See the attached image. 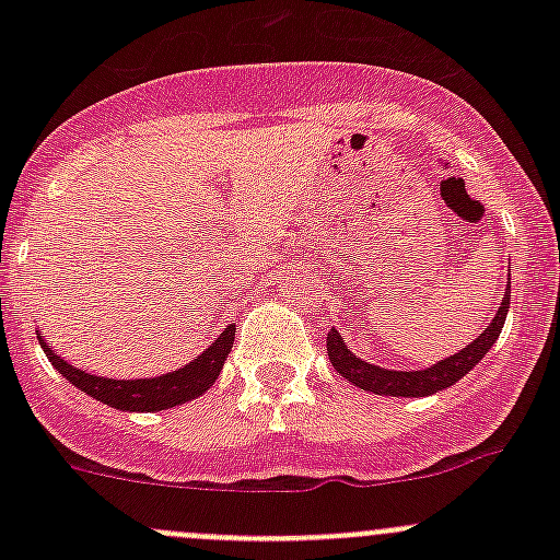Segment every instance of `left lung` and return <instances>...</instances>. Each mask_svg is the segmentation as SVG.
<instances>
[{
  "instance_id": "8db88e82",
  "label": "left lung",
  "mask_w": 560,
  "mask_h": 560,
  "mask_svg": "<svg viewBox=\"0 0 560 560\" xmlns=\"http://www.w3.org/2000/svg\"><path fill=\"white\" fill-rule=\"evenodd\" d=\"M510 281H506V292L504 301H501L499 306V314H495L493 319H490V325L479 332V338H474L466 349L439 360V363H433L431 369L425 371H393L380 369V365L374 363H365L358 354L349 352L336 327L327 332V358H330L332 369H336L343 380H349L360 389H369V393L393 395V398H422V395H433L439 393V389L453 387L457 380H463V376L488 354V349L493 347L501 327H504L506 312H510Z\"/></svg>"
}]
</instances>
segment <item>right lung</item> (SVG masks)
Wrapping results in <instances>:
<instances>
[{
    "label": "right lung",
    "instance_id": "add662e5",
    "mask_svg": "<svg viewBox=\"0 0 560 560\" xmlns=\"http://www.w3.org/2000/svg\"><path fill=\"white\" fill-rule=\"evenodd\" d=\"M37 341L39 347H43L45 358L50 360V365H54L70 385L81 389V393L92 395V398L103 400V404L121 411H162L197 398V395H202L213 382H217V376L222 374L224 360H228L230 349H233L235 325L224 327V330L219 332L217 341H213L206 352L197 354V360L186 363L184 369L173 371V374L154 376V380H105V376L86 374V371L75 369V365H70L67 360H61L59 354L45 343V338L39 336V332Z\"/></svg>",
    "mask_w": 560,
    "mask_h": 560
}]
</instances>
